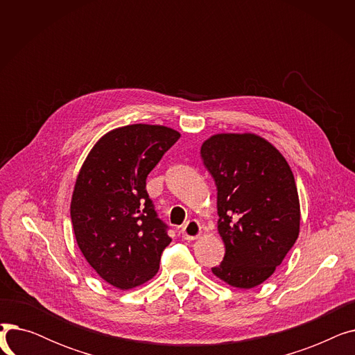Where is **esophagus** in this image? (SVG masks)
Returning a JSON list of instances; mask_svg holds the SVG:
<instances>
[{"mask_svg":"<svg viewBox=\"0 0 355 355\" xmlns=\"http://www.w3.org/2000/svg\"><path fill=\"white\" fill-rule=\"evenodd\" d=\"M182 239L185 240H196L201 234V226L197 220H189L180 230Z\"/></svg>","mask_w":355,"mask_h":355,"instance_id":"esophagus-1","label":"esophagus"}]
</instances>
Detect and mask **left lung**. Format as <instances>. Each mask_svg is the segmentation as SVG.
I'll list each match as a JSON object with an SVG mask.
<instances>
[{"label": "left lung", "instance_id": "obj_1", "mask_svg": "<svg viewBox=\"0 0 355 355\" xmlns=\"http://www.w3.org/2000/svg\"><path fill=\"white\" fill-rule=\"evenodd\" d=\"M217 187L223 262L211 268L226 284L250 289L282 263L300 234L301 209L291 166L254 134H218L201 146Z\"/></svg>", "mask_w": 355, "mask_h": 355}]
</instances>
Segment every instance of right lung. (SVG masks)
<instances>
[{
  "label": "right lung",
  "instance_id": "obj_1",
  "mask_svg": "<svg viewBox=\"0 0 355 355\" xmlns=\"http://www.w3.org/2000/svg\"><path fill=\"white\" fill-rule=\"evenodd\" d=\"M178 138L161 125L122 126L102 137L80 168L70 204L74 236L87 263L118 289L153 279L171 243L146 177Z\"/></svg>",
  "mask_w": 355,
  "mask_h": 355
}]
</instances>
